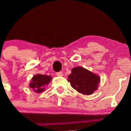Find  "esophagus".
Segmentation results:
<instances>
[{"label":"esophagus","instance_id":"obj_1","mask_svg":"<svg viewBox=\"0 0 131 131\" xmlns=\"http://www.w3.org/2000/svg\"><path fill=\"white\" fill-rule=\"evenodd\" d=\"M56 75H57V76H59V77H61V76H63V72H57Z\"/></svg>","mask_w":131,"mask_h":131}]
</instances>
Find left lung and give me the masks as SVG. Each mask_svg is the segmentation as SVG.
<instances>
[{
    "mask_svg": "<svg viewBox=\"0 0 131 131\" xmlns=\"http://www.w3.org/2000/svg\"><path fill=\"white\" fill-rule=\"evenodd\" d=\"M68 81L79 93L90 95L97 90L101 79L99 76L88 70L77 67L72 69V73L68 77Z\"/></svg>",
    "mask_w": 131,
    "mask_h": 131,
    "instance_id": "obj_1",
    "label": "left lung"
}]
</instances>
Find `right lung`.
<instances>
[{"instance_id": "right-lung-1", "label": "right lung", "mask_w": 131, "mask_h": 131, "mask_svg": "<svg viewBox=\"0 0 131 131\" xmlns=\"http://www.w3.org/2000/svg\"><path fill=\"white\" fill-rule=\"evenodd\" d=\"M52 77L50 75L36 74L32 78L29 83V88H32L36 93H40L45 91V86L51 81Z\"/></svg>"}]
</instances>
